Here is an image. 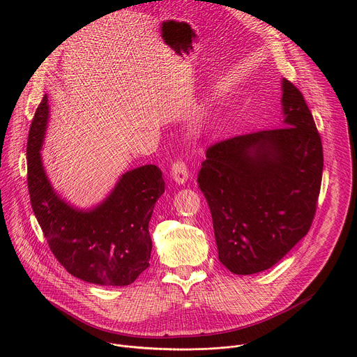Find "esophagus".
Listing matches in <instances>:
<instances>
[{"label":"esophagus","instance_id":"34e87169","mask_svg":"<svg viewBox=\"0 0 357 357\" xmlns=\"http://www.w3.org/2000/svg\"><path fill=\"white\" fill-rule=\"evenodd\" d=\"M171 179L176 185H185L186 183V181L189 179V171H188L185 162H182V161L174 162V165L171 168Z\"/></svg>","mask_w":357,"mask_h":357}]
</instances>
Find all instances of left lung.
Wrapping results in <instances>:
<instances>
[{
  "label": "left lung",
  "mask_w": 357,
  "mask_h": 357,
  "mask_svg": "<svg viewBox=\"0 0 357 357\" xmlns=\"http://www.w3.org/2000/svg\"><path fill=\"white\" fill-rule=\"evenodd\" d=\"M280 128L211 146L197 183L211 208L220 263L237 275L266 271L308 233L324 154L301 91L281 80Z\"/></svg>",
  "instance_id": "left-lung-1"
}]
</instances>
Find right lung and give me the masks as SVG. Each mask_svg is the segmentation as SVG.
<instances>
[{
    "instance_id": "right-lung-1",
    "label": "right lung",
    "mask_w": 357,
    "mask_h": 357,
    "mask_svg": "<svg viewBox=\"0 0 357 357\" xmlns=\"http://www.w3.org/2000/svg\"><path fill=\"white\" fill-rule=\"evenodd\" d=\"M49 113L45 94L26 146L33 215L50 250L69 274L96 285H130L149 266L152 240L148 223L164 193L162 172L151 164L134 168L124 172L93 208L72 205L55 190L42 162Z\"/></svg>"
}]
</instances>
